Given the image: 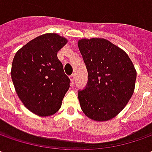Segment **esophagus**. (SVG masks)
<instances>
[{"label":"esophagus","mask_w":152,"mask_h":152,"mask_svg":"<svg viewBox=\"0 0 152 152\" xmlns=\"http://www.w3.org/2000/svg\"><path fill=\"white\" fill-rule=\"evenodd\" d=\"M69 79H70V80H71V82H72V83H73V82H74V79H75L74 74H72V75L69 77Z\"/></svg>","instance_id":"esophagus-1"}]
</instances>
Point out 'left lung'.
Returning a JSON list of instances; mask_svg holds the SVG:
<instances>
[{
  "instance_id": "obj_1",
  "label": "left lung",
  "mask_w": 152,
  "mask_h": 152,
  "mask_svg": "<svg viewBox=\"0 0 152 152\" xmlns=\"http://www.w3.org/2000/svg\"><path fill=\"white\" fill-rule=\"evenodd\" d=\"M79 49L88 70V85L79 92L80 107L91 120L113 119L134 94L136 70L123 49L103 38L81 39Z\"/></svg>"
}]
</instances>
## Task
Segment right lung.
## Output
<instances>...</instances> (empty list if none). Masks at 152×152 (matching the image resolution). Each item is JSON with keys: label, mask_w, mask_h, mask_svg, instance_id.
I'll use <instances>...</instances> for the list:
<instances>
[{"label": "right lung", "mask_w": 152, "mask_h": 152, "mask_svg": "<svg viewBox=\"0 0 152 152\" xmlns=\"http://www.w3.org/2000/svg\"><path fill=\"white\" fill-rule=\"evenodd\" d=\"M68 42L65 37L46 33L28 41L15 54L11 77L23 106L39 117L55 114L69 89L57 52Z\"/></svg>", "instance_id": "1"}]
</instances>
